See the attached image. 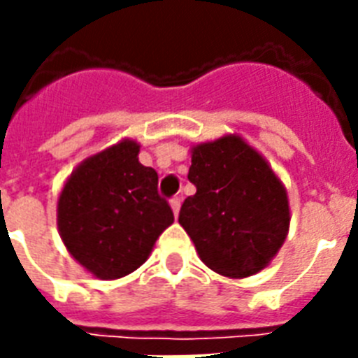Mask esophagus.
Masks as SVG:
<instances>
[{
    "label": "esophagus",
    "instance_id": "1",
    "mask_svg": "<svg viewBox=\"0 0 358 358\" xmlns=\"http://www.w3.org/2000/svg\"><path fill=\"white\" fill-rule=\"evenodd\" d=\"M180 206H182V199H180V196H173V199H171V208H173V212L176 217H178Z\"/></svg>",
    "mask_w": 358,
    "mask_h": 358
}]
</instances>
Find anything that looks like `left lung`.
Here are the masks:
<instances>
[{
    "mask_svg": "<svg viewBox=\"0 0 358 358\" xmlns=\"http://www.w3.org/2000/svg\"><path fill=\"white\" fill-rule=\"evenodd\" d=\"M196 187L180 210L201 260L212 271L245 278L271 264L289 230L288 191L260 152L236 134L191 148Z\"/></svg>",
    "mask_w": 358,
    "mask_h": 358,
    "instance_id": "obj_1",
    "label": "left lung"
}]
</instances>
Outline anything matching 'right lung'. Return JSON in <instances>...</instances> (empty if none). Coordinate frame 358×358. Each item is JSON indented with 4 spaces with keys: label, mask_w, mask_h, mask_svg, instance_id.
<instances>
[{
    "label": "right lung",
    "mask_w": 358,
    "mask_h": 358,
    "mask_svg": "<svg viewBox=\"0 0 358 358\" xmlns=\"http://www.w3.org/2000/svg\"><path fill=\"white\" fill-rule=\"evenodd\" d=\"M141 145L122 139L92 154L64 182L57 229L64 247L92 277L115 280L141 267L174 223L157 195V173L139 162Z\"/></svg>",
    "instance_id": "add662e5"
}]
</instances>
